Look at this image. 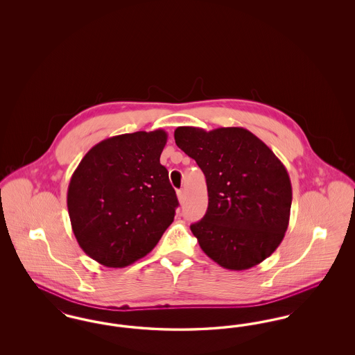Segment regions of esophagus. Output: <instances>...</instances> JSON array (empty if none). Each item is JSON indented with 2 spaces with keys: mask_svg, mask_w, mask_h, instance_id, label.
<instances>
[{
  "mask_svg": "<svg viewBox=\"0 0 355 355\" xmlns=\"http://www.w3.org/2000/svg\"><path fill=\"white\" fill-rule=\"evenodd\" d=\"M177 197H178V201L182 203L185 201V191L184 190H178L177 191Z\"/></svg>",
  "mask_w": 355,
  "mask_h": 355,
  "instance_id": "34e87169",
  "label": "esophagus"
}]
</instances>
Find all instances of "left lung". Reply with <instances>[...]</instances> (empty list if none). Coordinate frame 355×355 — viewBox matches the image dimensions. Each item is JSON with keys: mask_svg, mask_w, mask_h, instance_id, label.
I'll return each mask as SVG.
<instances>
[{"mask_svg": "<svg viewBox=\"0 0 355 355\" xmlns=\"http://www.w3.org/2000/svg\"><path fill=\"white\" fill-rule=\"evenodd\" d=\"M174 139L206 177L209 206L190 226L203 253L229 270H246L270 257L290 218L293 191L285 165L243 128L180 126Z\"/></svg>", "mask_w": 355, "mask_h": 355, "instance_id": "obj_1", "label": "left lung"}]
</instances>
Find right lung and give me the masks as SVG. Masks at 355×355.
Returning <instances> with one entry per match:
<instances>
[{
  "mask_svg": "<svg viewBox=\"0 0 355 355\" xmlns=\"http://www.w3.org/2000/svg\"><path fill=\"white\" fill-rule=\"evenodd\" d=\"M162 129L106 138L74 170L68 211L74 236L90 258L125 268L150 253L174 220L178 200L159 164Z\"/></svg>",
  "mask_w": 355,
  "mask_h": 355,
  "instance_id": "obj_1",
  "label": "right lung"
}]
</instances>
